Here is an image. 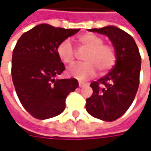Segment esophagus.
<instances>
[{"label":"esophagus","instance_id":"34e87169","mask_svg":"<svg viewBox=\"0 0 151 151\" xmlns=\"http://www.w3.org/2000/svg\"><path fill=\"white\" fill-rule=\"evenodd\" d=\"M78 86H79L80 87H83V86H87V84L83 83V82H78Z\"/></svg>","mask_w":151,"mask_h":151}]
</instances>
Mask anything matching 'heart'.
I'll use <instances>...</instances> for the list:
<instances>
[{
  "label": "heart",
  "instance_id": "heart-1",
  "mask_svg": "<svg viewBox=\"0 0 151 151\" xmlns=\"http://www.w3.org/2000/svg\"><path fill=\"white\" fill-rule=\"evenodd\" d=\"M81 48L87 51L84 56L85 63L76 65L69 69V74L79 80H84L94 76L97 69L104 73L111 70L116 62V51L114 46L109 43H103V38L93 33H86L77 39ZM59 59L67 65L75 63L76 55L69 39L62 41L57 48Z\"/></svg>",
  "mask_w": 151,
  "mask_h": 151
}]
</instances>
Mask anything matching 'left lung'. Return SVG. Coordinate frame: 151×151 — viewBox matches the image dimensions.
<instances>
[{
  "label": "left lung",
  "instance_id": "left-lung-1",
  "mask_svg": "<svg viewBox=\"0 0 151 151\" xmlns=\"http://www.w3.org/2000/svg\"><path fill=\"white\" fill-rule=\"evenodd\" d=\"M104 34L115 48L116 62L104 77L91 83L93 94L86 99L89 114L106 122H113L123 115L136 97L141 71V56L134 38L115 26L91 29Z\"/></svg>",
  "mask_w": 151,
  "mask_h": 151
}]
</instances>
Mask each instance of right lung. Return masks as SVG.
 I'll list each match as a JSON object with an SVG mask.
<instances>
[{
    "instance_id": "obj_1",
    "label": "right lung",
    "mask_w": 151,
    "mask_h": 151,
    "mask_svg": "<svg viewBox=\"0 0 151 151\" xmlns=\"http://www.w3.org/2000/svg\"><path fill=\"white\" fill-rule=\"evenodd\" d=\"M78 30L39 24L23 33L15 45L11 67L13 84L22 106L37 119L60 114L65 108L66 97L78 86L76 78L55 79L65 69L57 48Z\"/></svg>"
}]
</instances>
